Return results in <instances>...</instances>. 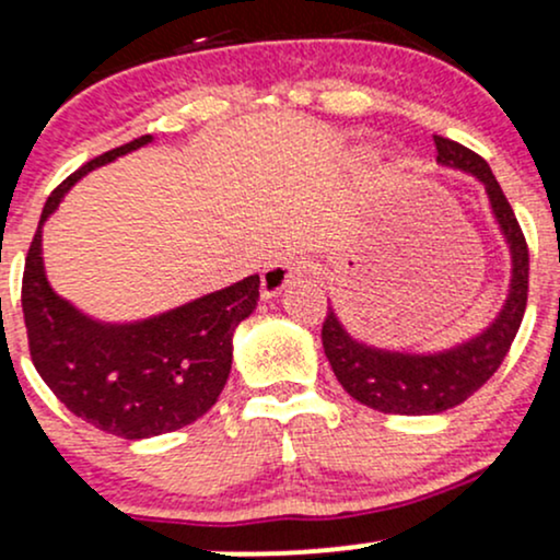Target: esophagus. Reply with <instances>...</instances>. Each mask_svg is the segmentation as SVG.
<instances>
[{"label":"esophagus","instance_id":"obj_1","mask_svg":"<svg viewBox=\"0 0 560 560\" xmlns=\"http://www.w3.org/2000/svg\"><path fill=\"white\" fill-rule=\"evenodd\" d=\"M305 271V258L300 255H287L279 262H271L260 276V292L262 298H276L281 289H287L292 281H298Z\"/></svg>","mask_w":560,"mask_h":560}]
</instances>
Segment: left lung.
I'll return each instance as SVG.
<instances>
[{
  "label": "left lung",
  "instance_id": "left-lung-1",
  "mask_svg": "<svg viewBox=\"0 0 560 560\" xmlns=\"http://www.w3.org/2000/svg\"><path fill=\"white\" fill-rule=\"evenodd\" d=\"M434 144L436 163L471 173L485 184L492 215L503 231L508 249H511V289H508L503 311L485 331L464 345H455L442 352H427V355L365 345L361 339L350 337L334 307H329L320 339H324V352L329 358L334 376L347 395L369 408L382 410V413L432 416L468 400L500 369L526 311L529 249H526L522 226H518L498 178L492 176L485 158H479L477 152L458 141L434 137Z\"/></svg>",
  "mask_w": 560,
  "mask_h": 560
}]
</instances>
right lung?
Returning <instances> with one entry per match:
<instances>
[{
	"label": "right lung",
	"mask_w": 560,
	"mask_h": 560,
	"mask_svg": "<svg viewBox=\"0 0 560 560\" xmlns=\"http://www.w3.org/2000/svg\"><path fill=\"white\" fill-rule=\"evenodd\" d=\"M139 137L89 160L49 195L23 271L31 361L70 413L124 440L189 427L213 408L231 371V337L260 298V276L133 324L89 318L49 287L42 226L66 191L100 165L150 144Z\"/></svg>",
	"instance_id": "1"
}]
</instances>
